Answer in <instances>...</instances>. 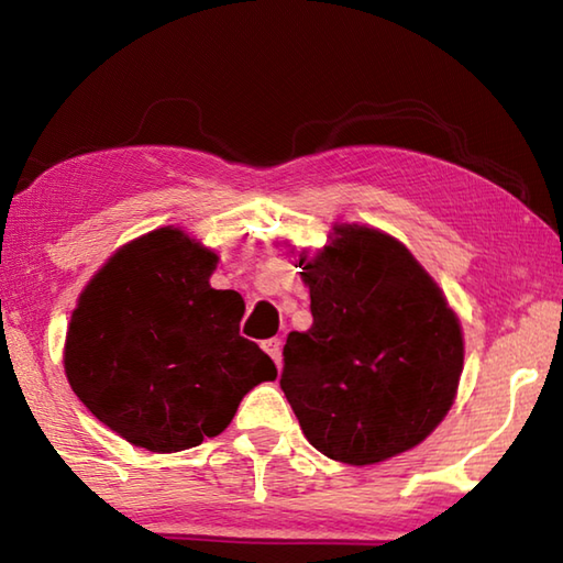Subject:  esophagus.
<instances>
[{
  "label": "esophagus",
  "mask_w": 563,
  "mask_h": 563,
  "mask_svg": "<svg viewBox=\"0 0 563 563\" xmlns=\"http://www.w3.org/2000/svg\"><path fill=\"white\" fill-rule=\"evenodd\" d=\"M263 350L268 352L271 360H273L275 365H278V369H280V365H283V342H280L278 338H273V340H265V342H263Z\"/></svg>",
  "instance_id": "obj_1"
}]
</instances>
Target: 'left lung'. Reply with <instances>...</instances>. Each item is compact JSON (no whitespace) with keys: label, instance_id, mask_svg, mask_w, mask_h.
<instances>
[{"label":"left lung","instance_id":"obj_1","mask_svg":"<svg viewBox=\"0 0 563 563\" xmlns=\"http://www.w3.org/2000/svg\"><path fill=\"white\" fill-rule=\"evenodd\" d=\"M312 328L290 332L280 387L302 434L352 466L412 450L454 402L464 340L430 273L393 235L335 225L300 253Z\"/></svg>","mask_w":563,"mask_h":563}]
</instances>
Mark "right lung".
Wrapping results in <instances>:
<instances>
[{
  "label": "right lung",
  "instance_id": "1",
  "mask_svg": "<svg viewBox=\"0 0 563 563\" xmlns=\"http://www.w3.org/2000/svg\"><path fill=\"white\" fill-rule=\"evenodd\" d=\"M218 255L178 228L123 245L71 312L64 369L89 412L148 452L221 434L255 385L278 377L241 338L243 298L211 288Z\"/></svg>",
  "mask_w": 563,
  "mask_h": 563
}]
</instances>
